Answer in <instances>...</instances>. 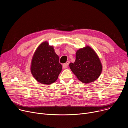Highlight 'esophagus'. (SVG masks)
Here are the masks:
<instances>
[{"mask_svg":"<svg viewBox=\"0 0 128 128\" xmlns=\"http://www.w3.org/2000/svg\"><path fill=\"white\" fill-rule=\"evenodd\" d=\"M70 64V62L69 61H67L65 64H64L63 65V68H68V66Z\"/></svg>","mask_w":128,"mask_h":128,"instance_id":"34e87169","label":"esophagus"}]
</instances>
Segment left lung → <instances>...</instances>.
<instances>
[{
	"label": "left lung",
	"instance_id": "1",
	"mask_svg": "<svg viewBox=\"0 0 128 128\" xmlns=\"http://www.w3.org/2000/svg\"><path fill=\"white\" fill-rule=\"evenodd\" d=\"M70 68L77 78L84 84L94 82L102 70V65L98 56L89 46L77 51L75 61L70 64Z\"/></svg>",
	"mask_w": 128,
	"mask_h": 128
}]
</instances>
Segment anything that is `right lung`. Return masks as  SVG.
<instances>
[{
  "mask_svg": "<svg viewBox=\"0 0 128 128\" xmlns=\"http://www.w3.org/2000/svg\"><path fill=\"white\" fill-rule=\"evenodd\" d=\"M62 70L53 47L46 42L40 44L32 60L30 71L33 77L40 83L50 84L57 80Z\"/></svg>",
  "mask_w": 128,
  "mask_h": 128,
  "instance_id": "obj_1",
  "label": "right lung"
}]
</instances>
